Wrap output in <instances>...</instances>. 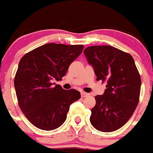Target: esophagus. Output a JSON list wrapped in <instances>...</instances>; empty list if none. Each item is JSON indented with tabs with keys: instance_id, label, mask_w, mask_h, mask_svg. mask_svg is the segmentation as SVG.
<instances>
[{
	"instance_id": "1",
	"label": "esophagus",
	"mask_w": 153,
	"mask_h": 153,
	"mask_svg": "<svg viewBox=\"0 0 153 153\" xmlns=\"http://www.w3.org/2000/svg\"><path fill=\"white\" fill-rule=\"evenodd\" d=\"M80 95H81V97H82V98L87 97V96H88V94L86 93V92H84V91H82V92L80 93Z\"/></svg>"
}]
</instances>
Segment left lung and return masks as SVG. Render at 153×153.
Returning <instances> with one entry per match:
<instances>
[{
    "label": "left lung",
    "instance_id": "obj_1",
    "mask_svg": "<svg viewBox=\"0 0 153 153\" xmlns=\"http://www.w3.org/2000/svg\"><path fill=\"white\" fill-rule=\"evenodd\" d=\"M84 53L96 80L107 83L103 95L95 97L90 122L99 131H115L128 122L138 104L141 80L134 58L111 46H89Z\"/></svg>",
    "mask_w": 153,
    "mask_h": 153
}]
</instances>
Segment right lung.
I'll use <instances>...</instances> for the list:
<instances>
[{
  "label": "right lung",
  "instance_id": "add662e5",
  "mask_svg": "<svg viewBox=\"0 0 153 153\" xmlns=\"http://www.w3.org/2000/svg\"><path fill=\"white\" fill-rule=\"evenodd\" d=\"M83 45L47 43L27 53L14 79L18 103L29 122L43 130L64 123L70 105L80 98L75 89L65 90L53 80H62L82 53Z\"/></svg>",
  "mask_w": 153,
  "mask_h": 153
}]
</instances>
